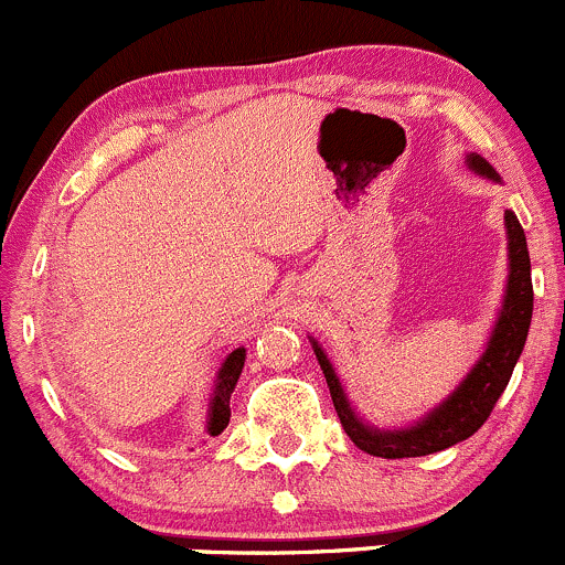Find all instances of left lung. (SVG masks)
<instances>
[{
	"label": "left lung",
	"instance_id": "left-lung-1",
	"mask_svg": "<svg viewBox=\"0 0 565 565\" xmlns=\"http://www.w3.org/2000/svg\"><path fill=\"white\" fill-rule=\"evenodd\" d=\"M465 162H468V168L476 177H484L500 184L498 171L481 154L470 152ZM503 225L505 239H509L505 242V249H509V277H505L503 301H500L498 318L492 323L490 337H487L484 351L476 359L468 375L459 381V386H455V392L444 403L435 405L433 411L418 416L416 422L405 424V427H377V424H370L362 413L353 408L340 377H337L334 364L329 362L318 340L310 337L312 351H316L326 383H329L331 403H334L342 429L362 451L383 459L435 455V451L449 449L459 440H468L487 422L492 408H495L498 397L509 386L511 372L520 362L533 318L531 255H527L525 231H522L520 220H516L511 209H505Z\"/></svg>",
	"mask_w": 565,
	"mask_h": 565
}]
</instances>
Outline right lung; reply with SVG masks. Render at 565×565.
<instances>
[{
    "label": "right lung",
    "mask_w": 565,
    "mask_h": 565,
    "mask_svg": "<svg viewBox=\"0 0 565 565\" xmlns=\"http://www.w3.org/2000/svg\"><path fill=\"white\" fill-rule=\"evenodd\" d=\"M244 359L247 351L244 348H234L228 356L220 364L217 377H214V388L209 394V411H206V435H220L231 422V394H234L236 383L244 370Z\"/></svg>",
    "instance_id": "right-lung-1"
}]
</instances>
